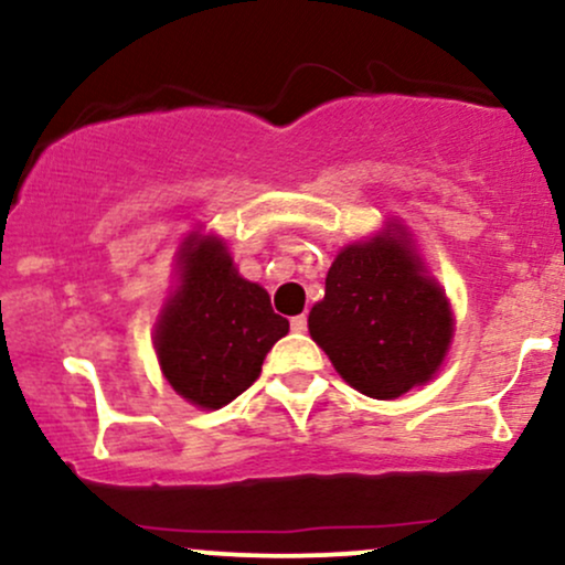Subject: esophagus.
<instances>
[{"label": "esophagus", "instance_id": "34e87169", "mask_svg": "<svg viewBox=\"0 0 565 565\" xmlns=\"http://www.w3.org/2000/svg\"><path fill=\"white\" fill-rule=\"evenodd\" d=\"M289 323H291V332H297V334H302L305 329H308V319H305V316H295Z\"/></svg>", "mask_w": 565, "mask_h": 565}]
</instances>
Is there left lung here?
I'll use <instances>...</instances> for the list:
<instances>
[{"instance_id": "obj_1", "label": "left lung", "mask_w": 565, "mask_h": 565, "mask_svg": "<svg viewBox=\"0 0 565 565\" xmlns=\"http://www.w3.org/2000/svg\"><path fill=\"white\" fill-rule=\"evenodd\" d=\"M308 329L350 387L393 401L433 380L454 319L444 289L395 225L334 257Z\"/></svg>"}]
</instances>
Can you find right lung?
<instances>
[{"label":"right lung","mask_w":565,"mask_h":565,"mask_svg":"<svg viewBox=\"0 0 565 565\" xmlns=\"http://www.w3.org/2000/svg\"><path fill=\"white\" fill-rule=\"evenodd\" d=\"M180 287L157 323L161 372L199 408H223L263 372L268 350L289 332L260 284L238 276L228 246L191 233L180 246Z\"/></svg>","instance_id":"add662e5"}]
</instances>
